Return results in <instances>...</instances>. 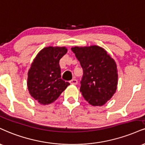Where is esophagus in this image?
<instances>
[{"label":"esophagus","instance_id":"esophagus-1","mask_svg":"<svg viewBox=\"0 0 145 145\" xmlns=\"http://www.w3.org/2000/svg\"><path fill=\"white\" fill-rule=\"evenodd\" d=\"M69 83H70L71 84L76 85V84H78V80L76 79H73V80H70V81H69Z\"/></svg>","mask_w":145,"mask_h":145}]
</instances>
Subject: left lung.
Wrapping results in <instances>:
<instances>
[{
	"instance_id": "8db88e82",
	"label": "left lung",
	"mask_w": 145,
	"mask_h": 145,
	"mask_svg": "<svg viewBox=\"0 0 145 145\" xmlns=\"http://www.w3.org/2000/svg\"><path fill=\"white\" fill-rule=\"evenodd\" d=\"M71 50L83 69L80 92L93 106H102L116 91L118 71L116 62L101 47H73Z\"/></svg>"
}]
</instances>
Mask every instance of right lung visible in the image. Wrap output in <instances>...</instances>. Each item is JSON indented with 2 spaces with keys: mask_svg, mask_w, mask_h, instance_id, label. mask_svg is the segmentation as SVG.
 Returning a JSON list of instances; mask_svg holds the SVG:
<instances>
[{
  "mask_svg": "<svg viewBox=\"0 0 145 145\" xmlns=\"http://www.w3.org/2000/svg\"><path fill=\"white\" fill-rule=\"evenodd\" d=\"M67 51L65 47H46L39 52L31 65L27 88L39 103L48 105L54 102L69 85L61 78L59 66V60Z\"/></svg>",
  "mask_w": 145,
  "mask_h": 145,
  "instance_id": "obj_1",
  "label": "right lung"
}]
</instances>
